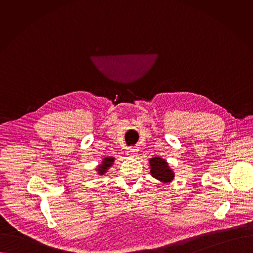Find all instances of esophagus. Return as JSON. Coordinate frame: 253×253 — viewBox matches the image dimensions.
I'll use <instances>...</instances> for the list:
<instances>
[{"instance_id": "esophagus-1", "label": "esophagus", "mask_w": 253, "mask_h": 253, "mask_svg": "<svg viewBox=\"0 0 253 253\" xmlns=\"http://www.w3.org/2000/svg\"><path fill=\"white\" fill-rule=\"evenodd\" d=\"M127 154L131 157V158H135L138 154V149L137 148H134V147H131V148H128L127 149Z\"/></svg>"}]
</instances>
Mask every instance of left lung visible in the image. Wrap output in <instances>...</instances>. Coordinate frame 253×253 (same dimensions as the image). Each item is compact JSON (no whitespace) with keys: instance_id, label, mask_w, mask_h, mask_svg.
I'll list each match as a JSON object with an SVG mask.
<instances>
[{"instance_id":"left-lung-1","label":"left lung","mask_w":253,"mask_h":253,"mask_svg":"<svg viewBox=\"0 0 253 253\" xmlns=\"http://www.w3.org/2000/svg\"><path fill=\"white\" fill-rule=\"evenodd\" d=\"M149 164L150 173L154 178L163 183H170L173 180L175 176L174 172L165 159L161 157H154L149 160Z\"/></svg>"}]
</instances>
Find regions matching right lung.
<instances>
[{
  "mask_svg": "<svg viewBox=\"0 0 253 253\" xmlns=\"http://www.w3.org/2000/svg\"><path fill=\"white\" fill-rule=\"evenodd\" d=\"M114 162H115V158L114 157H106V158H104L102 160L101 165H99L97 167V169H95V170L97 171V174L104 175L108 171L109 169L113 166Z\"/></svg>",
  "mask_w": 253,
  "mask_h": 253,
  "instance_id": "add662e5",
  "label": "right lung"
}]
</instances>
